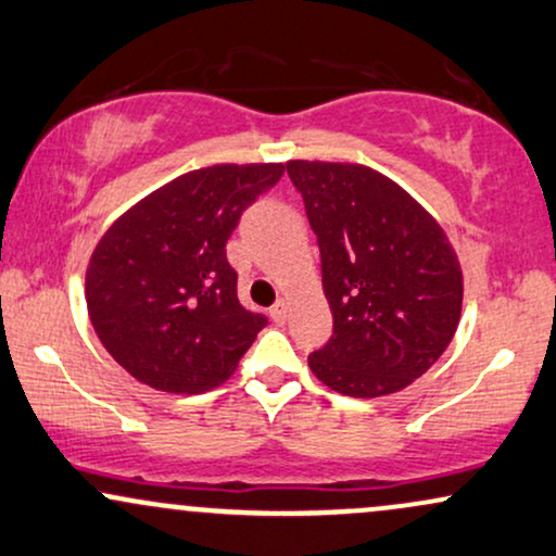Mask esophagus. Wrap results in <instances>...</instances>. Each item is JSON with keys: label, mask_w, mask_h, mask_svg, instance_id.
Segmentation results:
<instances>
[{"label": "esophagus", "mask_w": 556, "mask_h": 556, "mask_svg": "<svg viewBox=\"0 0 556 556\" xmlns=\"http://www.w3.org/2000/svg\"><path fill=\"white\" fill-rule=\"evenodd\" d=\"M287 316H290V303H287V300H277V303L271 305V318L277 320V324H285Z\"/></svg>", "instance_id": "34e87169"}]
</instances>
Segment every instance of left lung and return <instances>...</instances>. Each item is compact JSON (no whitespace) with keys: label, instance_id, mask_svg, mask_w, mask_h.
<instances>
[{"label":"left lung","instance_id":"left-lung-1","mask_svg":"<svg viewBox=\"0 0 556 556\" xmlns=\"http://www.w3.org/2000/svg\"><path fill=\"white\" fill-rule=\"evenodd\" d=\"M318 238L333 333L307 357L313 376L352 399L396 393L425 376L460 320L464 271L438 219L383 173L290 160Z\"/></svg>","mask_w":556,"mask_h":556}]
</instances>
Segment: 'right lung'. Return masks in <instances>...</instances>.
<instances>
[{
    "mask_svg": "<svg viewBox=\"0 0 556 556\" xmlns=\"http://www.w3.org/2000/svg\"><path fill=\"white\" fill-rule=\"evenodd\" d=\"M282 173V163L184 173L98 240L85 274L87 316L139 383L204 393L236 372L266 318L240 305L225 245L245 206Z\"/></svg>",
    "mask_w": 556,
    "mask_h": 556,
    "instance_id": "1",
    "label": "right lung"
}]
</instances>
